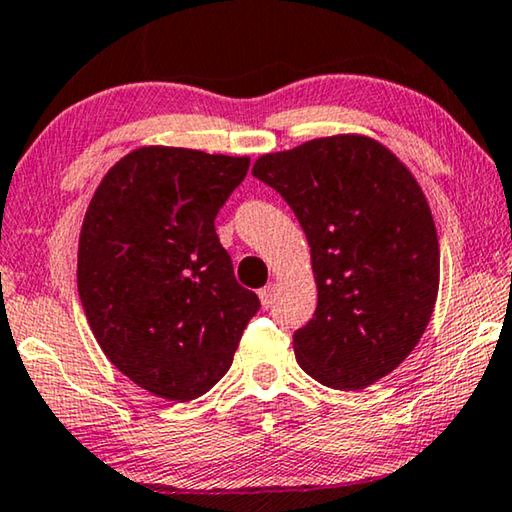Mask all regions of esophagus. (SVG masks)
<instances>
[{
  "mask_svg": "<svg viewBox=\"0 0 512 512\" xmlns=\"http://www.w3.org/2000/svg\"><path fill=\"white\" fill-rule=\"evenodd\" d=\"M258 299H261L263 308H270L274 301V286H265L263 290H258Z\"/></svg>",
  "mask_w": 512,
  "mask_h": 512,
  "instance_id": "obj_1",
  "label": "esophagus"
}]
</instances>
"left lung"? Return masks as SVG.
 Here are the masks:
<instances>
[{
	"instance_id": "8db88e82",
	"label": "left lung",
	"mask_w": 512,
	"mask_h": 512,
	"mask_svg": "<svg viewBox=\"0 0 512 512\" xmlns=\"http://www.w3.org/2000/svg\"><path fill=\"white\" fill-rule=\"evenodd\" d=\"M288 201L311 245L313 320L295 331L301 370L363 390L404 363L431 320L440 245L420 183L367 136L315 138L251 170Z\"/></svg>"
}]
</instances>
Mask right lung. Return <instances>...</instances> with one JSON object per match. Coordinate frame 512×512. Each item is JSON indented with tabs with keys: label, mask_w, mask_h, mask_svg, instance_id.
Here are the masks:
<instances>
[{
	"label": "right lung",
	"mask_w": 512,
	"mask_h": 512,
	"mask_svg": "<svg viewBox=\"0 0 512 512\" xmlns=\"http://www.w3.org/2000/svg\"><path fill=\"white\" fill-rule=\"evenodd\" d=\"M247 170V156L140 147L90 199L77 263L83 311L108 360L156 397L211 390L261 308L215 233Z\"/></svg>",
	"instance_id": "add662e5"
}]
</instances>
